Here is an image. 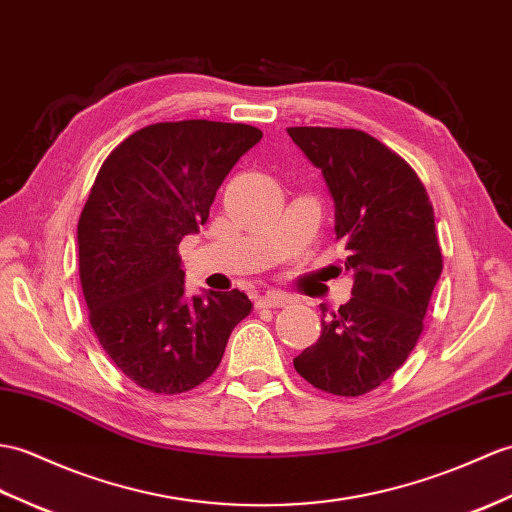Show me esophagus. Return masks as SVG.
I'll use <instances>...</instances> for the list:
<instances>
[{"mask_svg": "<svg viewBox=\"0 0 512 512\" xmlns=\"http://www.w3.org/2000/svg\"><path fill=\"white\" fill-rule=\"evenodd\" d=\"M290 301H292V299H290L288 294L272 290V292H266L264 296H259V299H257V307H283V305H288Z\"/></svg>", "mask_w": 512, "mask_h": 512, "instance_id": "1", "label": "esophagus"}]
</instances>
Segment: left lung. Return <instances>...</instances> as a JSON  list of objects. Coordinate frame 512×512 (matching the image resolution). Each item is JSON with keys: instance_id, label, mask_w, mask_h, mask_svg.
<instances>
[{"instance_id": "left-lung-1", "label": "left lung", "mask_w": 512, "mask_h": 512, "mask_svg": "<svg viewBox=\"0 0 512 512\" xmlns=\"http://www.w3.org/2000/svg\"><path fill=\"white\" fill-rule=\"evenodd\" d=\"M288 135L325 176L353 270L349 303L325 314L323 334L294 368L329 395L360 397L419 342L443 272L434 207L417 172L364 130L296 126Z\"/></svg>"}]
</instances>
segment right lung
Returning <instances> with one entry per match:
<instances>
[{
    "label": "right lung",
    "instance_id": "obj_1",
    "mask_svg": "<svg viewBox=\"0 0 512 512\" xmlns=\"http://www.w3.org/2000/svg\"><path fill=\"white\" fill-rule=\"evenodd\" d=\"M259 139L248 124H150L95 176L78 220L89 323L113 364L154 395L209 379L233 327L253 310L240 290L187 296L178 244L207 222L218 187Z\"/></svg>",
    "mask_w": 512,
    "mask_h": 512
}]
</instances>
